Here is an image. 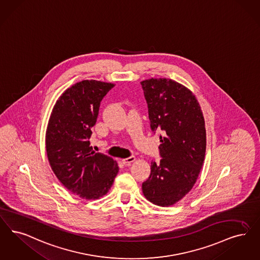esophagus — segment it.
<instances>
[{
  "instance_id": "obj_1",
  "label": "esophagus",
  "mask_w": 260,
  "mask_h": 260,
  "mask_svg": "<svg viewBox=\"0 0 260 260\" xmlns=\"http://www.w3.org/2000/svg\"><path fill=\"white\" fill-rule=\"evenodd\" d=\"M135 160V156H129V157H126V158L122 159V161H123V164H124L125 166H131V164L134 162Z\"/></svg>"
}]
</instances>
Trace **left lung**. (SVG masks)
<instances>
[{"instance_id":"8db88e82","label":"left lung","mask_w":260,"mask_h":260,"mask_svg":"<svg viewBox=\"0 0 260 260\" xmlns=\"http://www.w3.org/2000/svg\"><path fill=\"white\" fill-rule=\"evenodd\" d=\"M148 104L152 131L161 129L159 162L142 184L144 197L168 207L186 197L198 181L206 152L205 121L199 103L186 86L168 78L140 82Z\"/></svg>"}]
</instances>
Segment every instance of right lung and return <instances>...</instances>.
<instances>
[{
  "label": "right lung",
  "instance_id": "add662e5",
  "mask_svg": "<svg viewBox=\"0 0 260 260\" xmlns=\"http://www.w3.org/2000/svg\"><path fill=\"white\" fill-rule=\"evenodd\" d=\"M115 84L82 80L73 84L53 106L45 134L48 161L62 186L84 199H99L112 187L119 167L90 146L101 102Z\"/></svg>",
  "mask_w": 260,
  "mask_h": 260
}]
</instances>
